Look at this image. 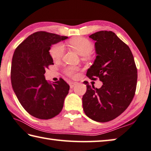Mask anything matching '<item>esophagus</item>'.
I'll list each match as a JSON object with an SVG mask.
<instances>
[{"instance_id":"1","label":"esophagus","mask_w":151,"mask_h":151,"mask_svg":"<svg viewBox=\"0 0 151 151\" xmlns=\"http://www.w3.org/2000/svg\"><path fill=\"white\" fill-rule=\"evenodd\" d=\"M76 85V83H75V82H70V83H69V85H70V87L71 88L75 87Z\"/></svg>"}]
</instances>
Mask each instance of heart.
<instances>
[{"label":"heart","mask_w":151,"mask_h":151,"mask_svg":"<svg viewBox=\"0 0 151 151\" xmlns=\"http://www.w3.org/2000/svg\"><path fill=\"white\" fill-rule=\"evenodd\" d=\"M68 45L74 51L81 56H87L93 50V45L89 40L84 37H75L70 40ZM64 52V45L62 44H56L52 45L50 50V54L54 60H58L63 57ZM78 68L76 66H68L64 69L67 75L75 76Z\"/></svg>","instance_id":"obj_1"}]
</instances>
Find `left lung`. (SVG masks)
<instances>
[{
  "mask_svg": "<svg viewBox=\"0 0 151 151\" xmlns=\"http://www.w3.org/2000/svg\"><path fill=\"white\" fill-rule=\"evenodd\" d=\"M95 41L97 56L87 72V76L103 83L101 88L87 85L83 107L86 116L99 122L115 119L125 111L134 96L137 69L127 45L107 31L89 36Z\"/></svg>",
  "mask_w": 151,
  "mask_h": 151,
  "instance_id": "obj_1",
  "label": "left lung"
}]
</instances>
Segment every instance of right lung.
<instances>
[{
  "label": "right lung",
  "instance_id": "right-lung-1",
  "mask_svg": "<svg viewBox=\"0 0 151 151\" xmlns=\"http://www.w3.org/2000/svg\"><path fill=\"white\" fill-rule=\"evenodd\" d=\"M68 38L38 32L26 38L14 52L12 87L21 106L35 118L48 119L63 109L70 87L63 78L49 83L44 74L48 66L54 64L50 54L51 46Z\"/></svg>",
  "mask_w": 151,
  "mask_h": 151
}]
</instances>
